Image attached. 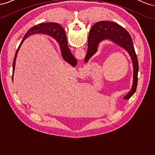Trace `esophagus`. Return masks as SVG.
<instances>
[{
    "label": "esophagus",
    "instance_id": "obj_1",
    "mask_svg": "<svg viewBox=\"0 0 155 155\" xmlns=\"http://www.w3.org/2000/svg\"><path fill=\"white\" fill-rule=\"evenodd\" d=\"M82 73H85V71H83V72Z\"/></svg>",
    "mask_w": 155,
    "mask_h": 155
}]
</instances>
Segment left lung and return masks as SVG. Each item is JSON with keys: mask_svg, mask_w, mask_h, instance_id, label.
<instances>
[{"mask_svg": "<svg viewBox=\"0 0 155 155\" xmlns=\"http://www.w3.org/2000/svg\"><path fill=\"white\" fill-rule=\"evenodd\" d=\"M109 39L114 42L120 47L125 49L130 56L133 64V83L130 91L124 98L128 100L137 90L138 84V63L136 54L133 40L129 32L119 25L110 21H100L96 22L91 28L88 35V49L85 58L87 63L97 50V45L101 41Z\"/></svg>", "mask_w": 155, "mask_h": 155, "instance_id": "8db88e82", "label": "left lung"}]
</instances>
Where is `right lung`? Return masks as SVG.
I'll return each instance as SVG.
<instances>
[{"mask_svg": "<svg viewBox=\"0 0 155 155\" xmlns=\"http://www.w3.org/2000/svg\"><path fill=\"white\" fill-rule=\"evenodd\" d=\"M35 34H47L55 38L60 46L61 51V55L63 58L66 61L67 63L70 64L73 67L76 66L77 64V60L74 57V55L70 52V50L68 46L67 39L66 34H65L64 30L63 28L60 25L55 22H48V23H41L38 25H35L31 27V28L27 31L25 37L21 41L20 45L16 51L15 55V58L13 59V74H12V81L13 78L14 74V70H15V60L17 58V55L19 50L22 43H23L27 37H28L30 35H31Z\"/></svg>", "mask_w": 155, "mask_h": 155, "instance_id": "1", "label": "right lung"}]
</instances>
